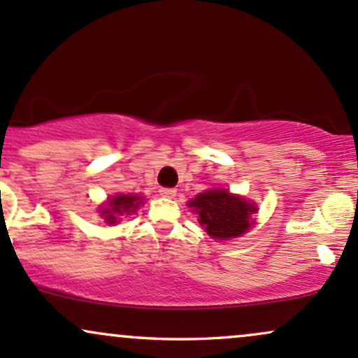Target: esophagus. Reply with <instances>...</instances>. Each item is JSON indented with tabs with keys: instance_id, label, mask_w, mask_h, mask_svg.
Masks as SVG:
<instances>
[{
	"instance_id": "obj_1",
	"label": "esophagus",
	"mask_w": 358,
	"mask_h": 358,
	"mask_svg": "<svg viewBox=\"0 0 358 358\" xmlns=\"http://www.w3.org/2000/svg\"><path fill=\"white\" fill-rule=\"evenodd\" d=\"M159 192L164 196V198H174L176 196L174 187H160Z\"/></svg>"
}]
</instances>
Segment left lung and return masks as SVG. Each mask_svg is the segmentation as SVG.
<instances>
[{"mask_svg":"<svg viewBox=\"0 0 358 358\" xmlns=\"http://www.w3.org/2000/svg\"><path fill=\"white\" fill-rule=\"evenodd\" d=\"M198 213V222L211 238L228 240L243 235L250 228V215L257 211L252 203L223 189L201 192L189 203Z\"/></svg>","mask_w":358,"mask_h":358,"instance_id":"1","label":"left lung"}]
</instances>
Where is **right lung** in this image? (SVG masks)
<instances>
[{
	"mask_svg": "<svg viewBox=\"0 0 358 358\" xmlns=\"http://www.w3.org/2000/svg\"><path fill=\"white\" fill-rule=\"evenodd\" d=\"M140 204V196L118 194L108 201V208H101V216L108 224H113L128 213H134Z\"/></svg>",
	"mask_w": 358,
	"mask_h": 358,
	"instance_id": "add662e5",
	"label": "right lung"
}]
</instances>
